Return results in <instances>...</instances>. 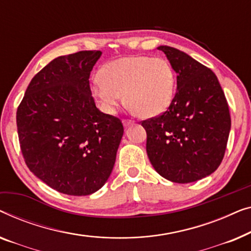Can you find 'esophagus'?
Instances as JSON below:
<instances>
[{
	"label": "esophagus",
	"mask_w": 251,
	"mask_h": 251,
	"mask_svg": "<svg viewBox=\"0 0 251 251\" xmlns=\"http://www.w3.org/2000/svg\"><path fill=\"white\" fill-rule=\"evenodd\" d=\"M123 125H124L125 127H129V126L134 125V122L128 121V119H124V121H123Z\"/></svg>",
	"instance_id": "esophagus-1"
}]
</instances>
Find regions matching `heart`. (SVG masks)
<instances>
[{"label":"heart","instance_id":"b5f03b06","mask_svg":"<svg viewBox=\"0 0 251 251\" xmlns=\"http://www.w3.org/2000/svg\"><path fill=\"white\" fill-rule=\"evenodd\" d=\"M176 75L164 58L129 55L108 62L102 76H95L92 92L102 108L114 112L125 94L126 103L142 117L167 110L174 100Z\"/></svg>","mask_w":251,"mask_h":251}]
</instances>
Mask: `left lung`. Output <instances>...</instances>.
Here are the masks:
<instances>
[{
    "instance_id": "8db88e82",
    "label": "left lung",
    "mask_w": 251,
    "mask_h": 251,
    "mask_svg": "<svg viewBox=\"0 0 251 251\" xmlns=\"http://www.w3.org/2000/svg\"><path fill=\"white\" fill-rule=\"evenodd\" d=\"M177 74L167 110L142 122L147 153L162 177L191 183L210 175L223 160L231 129L228 104L217 77L177 49L160 45Z\"/></svg>"
}]
</instances>
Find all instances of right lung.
I'll return each instance as SVG.
<instances>
[{"label": "right lung", "instance_id": "right-lung-1", "mask_svg": "<svg viewBox=\"0 0 251 251\" xmlns=\"http://www.w3.org/2000/svg\"><path fill=\"white\" fill-rule=\"evenodd\" d=\"M101 51L61 55L33 77L17 110L23 156L58 192L87 196L110 176L124 134L121 119L95 105L90 74Z\"/></svg>", "mask_w": 251, "mask_h": 251}]
</instances>
